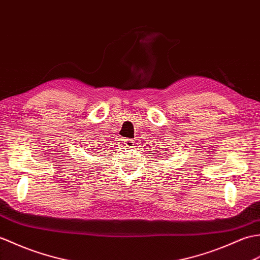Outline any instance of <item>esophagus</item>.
Listing matches in <instances>:
<instances>
[{
  "mask_svg": "<svg viewBox=\"0 0 260 260\" xmlns=\"http://www.w3.org/2000/svg\"><path fill=\"white\" fill-rule=\"evenodd\" d=\"M124 147L128 148V149H132L136 147V142L132 140V139H125L124 140Z\"/></svg>",
  "mask_w": 260,
  "mask_h": 260,
  "instance_id": "34e87169",
  "label": "esophagus"
}]
</instances>
